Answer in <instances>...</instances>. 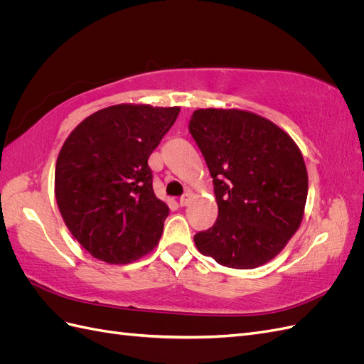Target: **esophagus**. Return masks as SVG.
Wrapping results in <instances>:
<instances>
[{"label":"esophagus","instance_id":"obj_1","mask_svg":"<svg viewBox=\"0 0 364 364\" xmlns=\"http://www.w3.org/2000/svg\"><path fill=\"white\" fill-rule=\"evenodd\" d=\"M190 199H191V193H185L179 199V205L181 206H186V205L190 203Z\"/></svg>","mask_w":364,"mask_h":364}]
</instances>
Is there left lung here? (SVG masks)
I'll use <instances>...</instances> for the list:
<instances>
[{"label": "left lung", "instance_id": "1", "mask_svg": "<svg viewBox=\"0 0 364 364\" xmlns=\"http://www.w3.org/2000/svg\"><path fill=\"white\" fill-rule=\"evenodd\" d=\"M188 130L211 173L218 217L194 235L200 253L232 269L262 266L301 226L308 174L294 141L238 109H197Z\"/></svg>", "mask_w": 364, "mask_h": 364}]
</instances>
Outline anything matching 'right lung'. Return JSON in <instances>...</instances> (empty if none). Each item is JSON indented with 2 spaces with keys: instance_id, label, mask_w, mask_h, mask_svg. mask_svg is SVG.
<instances>
[{
  "instance_id": "obj_1",
  "label": "right lung",
  "mask_w": 364,
  "mask_h": 364,
  "mask_svg": "<svg viewBox=\"0 0 364 364\" xmlns=\"http://www.w3.org/2000/svg\"><path fill=\"white\" fill-rule=\"evenodd\" d=\"M181 107L117 105L85 118L54 173L59 211L97 259L127 264L158 245L170 209L153 191L149 158Z\"/></svg>"
}]
</instances>
